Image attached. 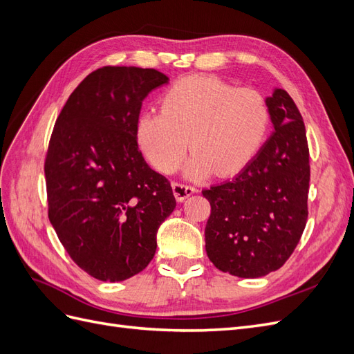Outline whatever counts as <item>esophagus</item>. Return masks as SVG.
Segmentation results:
<instances>
[{
    "instance_id": "1",
    "label": "esophagus",
    "mask_w": 354,
    "mask_h": 354,
    "mask_svg": "<svg viewBox=\"0 0 354 354\" xmlns=\"http://www.w3.org/2000/svg\"><path fill=\"white\" fill-rule=\"evenodd\" d=\"M173 192H174V196L178 202H183L186 198H189L190 195L196 194V189L194 186H187V185H181V183H177V181H174L173 183Z\"/></svg>"
}]
</instances>
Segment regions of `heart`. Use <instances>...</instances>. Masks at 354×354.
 Wrapping results in <instances>:
<instances>
[{"instance_id":"b5f03b06","label":"heart","mask_w":354,"mask_h":354,"mask_svg":"<svg viewBox=\"0 0 354 354\" xmlns=\"http://www.w3.org/2000/svg\"><path fill=\"white\" fill-rule=\"evenodd\" d=\"M159 104L160 112L138 116L136 137L146 159L162 173L176 171L190 146L195 152L185 169L189 178L239 174L269 133L270 111L263 95L211 75L171 84Z\"/></svg>"}]
</instances>
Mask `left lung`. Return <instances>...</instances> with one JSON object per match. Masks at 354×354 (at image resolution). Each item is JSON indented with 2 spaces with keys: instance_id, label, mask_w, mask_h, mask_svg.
Listing matches in <instances>:
<instances>
[{
  "instance_id": "1",
  "label": "left lung",
  "mask_w": 354,
  "mask_h": 354,
  "mask_svg": "<svg viewBox=\"0 0 354 354\" xmlns=\"http://www.w3.org/2000/svg\"><path fill=\"white\" fill-rule=\"evenodd\" d=\"M274 133L232 181L202 190L211 214L205 250L218 270L261 277L285 264L307 221L308 145L303 116L285 90L266 99Z\"/></svg>"
}]
</instances>
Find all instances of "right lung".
<instances>
[{
  "mask_svg": "<svg viewBox=\"0 0 354 354\" xmlns=\"http://www.w3.org/2000/svg\"><path fill=\"white\" fill-rule=\"evenodd\" d=\"M167 82L156 69L103 66L73 90L53 128L48 218L75 264L99 281L146 269L176 208L169 181L146 164L136 137L142 102Z\"/></svg>",
  "mask_w": 354,
  "mask_h": 354,
  "instance_id": "right-lung-1",
  "label": "right lung"
}]
</instances>
